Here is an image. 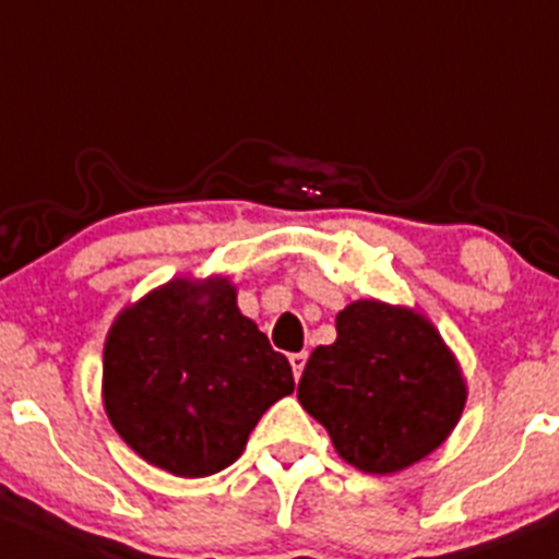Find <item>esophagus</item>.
<instances>
[{
	"label": "esophagus",
	"mask_w": 559,
	"mask_h": 559,
	"mask_svg": "<svg viewBox=\"0 0 559 559\" xmlns=\"http://www.w3.org/2000/svg\"><path fill=\"white\" fill-rule=\"evenodd\" d=\"M305 365H307V350H299V354H290V368H294L296 379H299V376H301Z\"/></svg>",
	"instance_id": "34e87169"
}]
</instances>
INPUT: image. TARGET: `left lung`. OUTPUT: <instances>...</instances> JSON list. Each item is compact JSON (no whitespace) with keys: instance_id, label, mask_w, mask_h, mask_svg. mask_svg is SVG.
Returning <instances> with one entry per match:
<instances>
[{"instance_id":"obj_1","label":"left lung","mask_w":559,"mask_h":559,"mask_svg":"<svg viewBox=\"0 0 559 559\" xmlns=\"http://www.w3.org/2000/svg\"><path fill=\"white\" fill-rule=\"evenodd\" d=\"M337 340L318 345L299 403L326 428L345 464L392 475L433 453L466 406V379L423 312L379 299L337 312Z\"/></svg>"}]
</instances>
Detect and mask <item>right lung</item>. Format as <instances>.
<instances>
[{
	"instance_id": "1",
	"label": "right lung",
	"mask_w": 559,
	"mask_h": 559,
	"mask_svg": "<svg viewBox=\"0 0 559 559\" xmlns=\"http://www.w3.org/2000/svg\"><path fill=\"white\" fill-rule=\"evenodd\" d=\"M236 296L230 276H175L126 305L106 334V417L140 459L175 477L230 466L296 386Z\"/></svg>"
}]
</instances>
